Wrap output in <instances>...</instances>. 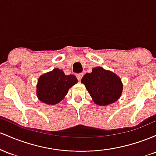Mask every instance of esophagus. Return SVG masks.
Listing matches in <instances>:
<instances>
[{
	"mask_svg": "<svg viewBox=\"0 0 156 156\" xmlns=\"http://www.w3.org/2000/svg\"><path fill=\"white\" fill-rule=\"evenodd\" d=\"M83 73H79L76 74V77H77V80L79 81H80V80H82V78H83Z\"/></svg>",
	"mask_w": 156,
	"mask_h": 156,
	"instance_id": "1",
	"label": "esophagus"
}]
</instances>
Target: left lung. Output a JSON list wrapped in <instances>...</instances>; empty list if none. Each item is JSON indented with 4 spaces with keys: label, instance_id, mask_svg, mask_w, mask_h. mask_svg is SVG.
Returning a JSON list of instances; mask_svg holds the SVG:
<instances>
[{
    "label": "left lung",
    "instance_id": "left-lung-1",
    "mask_svg": "<svg viewBox=\"0 0 156 156\" xmlns=\"http://www.w3.org/2000/svg\"><path fill=\"white\" fill-rule=\"evenodd\" d=\"M81 83L85 85L94 102L102 106L116 101L123 88L118 76L101 67L94 68L91 73H85Z\"/></svg>",
    "mask_w": 156,
    "mask_h": 156
}]
</instances>
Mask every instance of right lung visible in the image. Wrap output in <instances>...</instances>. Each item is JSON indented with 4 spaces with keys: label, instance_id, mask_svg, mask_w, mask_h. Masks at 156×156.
<instances>
[{
    "label": "right lung",
    "instance_id": "right-lung-1",
    "mask_svg": "<svg viewBox=\"0 0 156 156\" xmlns=\"http://www.w3.org/2000/svg\"><path fill=\"white\" fill-rule=\"evenodd\" d=\"M76 83L77 79L74 75H66L62 70L55 69L39 78L37 96L45 104H57L68 94L70 87Z\"/></svg>",
    "mask_w": 156,
    "mask_h": 156
}]
</instances>
